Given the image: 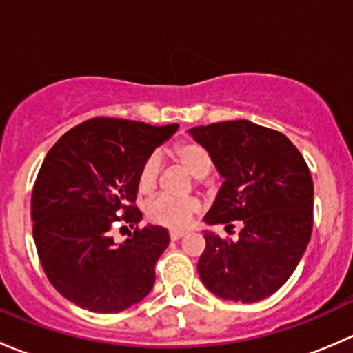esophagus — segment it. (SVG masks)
I'll return each mask as SVG.
<instances>
[{
  "instance_id": "34e87169",
  "label": "esophagus",
  "mask_w": 353,
  "mask_h": 353,
  "mask_svg": "<svg viewBox=\"0 0 353 353\" xmlns=\"http://www.w3.org/2000/svg\"><path fill=\"white\" fill-rule=\"evenodd\" d=\"M169 236L172 241H177V239H181V237L186 236V232H184V230H170Z\"/></svg>"
}]
</instances>
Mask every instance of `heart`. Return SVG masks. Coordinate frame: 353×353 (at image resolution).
<instances>
[{"label": "heart", "mask_w": 353, "mask_h": 353, "mask_svg": "<svg viewBox=\"0 0 353 353\" xmlns=\"http://www.w3.org/2000/svg\"><path fill=\"white\" fill-rule=\"evenodd\" d=\"M174 159L191 174L203 179L212 169V159L201 145L194 141H181L174 147ZM160 160L155 154L148 157L138 172V188L141 193H152L159 183ZM201 210V203L196 198L174 199L169 196H157L148 203L147 216L150 222L167 229L181 230L188 229L193 222L194 215Z\"/></svg>", "instance_id": "heart-1"}]
</instances>
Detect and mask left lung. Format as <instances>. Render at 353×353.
Instances as JSON below:
<instances>
[{
    "label": "left lung",
    "mask_w": 353,
    "mask_h": 353,
    "mask_svg": "<svg viewBox=\"0 0 353 353\" xmlns=\"http://www.w3.org/2000/svg\"><path fill=\"white\" fill-rule=\"evenodd\" d=\"M223 177L208 225L243 220L237 241L205 230L201 282L227 301L258 302L275 294L297 268L312 232L314 184L304 157L285 137L251 121L191 128Z\"/></svg>",
    "instance_id": "1"
}]
</instances>
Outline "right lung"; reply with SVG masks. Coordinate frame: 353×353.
<instances>
[{
    "instance_id": "1",
    "label": "right lung",
    "mask_w": 353,
    "mask_h": 353,
    "mask_svg": "<svg viewBox=\"0 0 353 353\" xmlns=\"http://www.w3.org/2000/svg\"><path fill=\"white\" fill-rule=\"evenodd\" d=\"M177 128L94 117L48 152L32 191L34 241L49 282L70 302L109 314L150 294L155 263L170 241L167 229L137 227L121 244L110 229L138 225L141 163Z\"/></svg>"
}]
</instances>
